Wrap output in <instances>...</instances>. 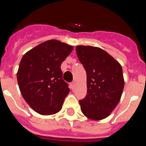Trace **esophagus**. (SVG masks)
Masks as SVG:
<instances>
[{
	"instance_id": "1",
	"label": "esophagus",
	"mask_w": 146,
	"mask_h": 146,
	"mask_svg": "<svg viewBox=\"0 0 146 146\" xmlns=\"http://www.w3.org/2000/svg\"><path fill=\"white\" fill-rule=\"evenodd\" d=\"M70 87H71L72 90H73V88H74V87H75L74 82H71V83H70Z\"/></svg>"
}]
</instances>
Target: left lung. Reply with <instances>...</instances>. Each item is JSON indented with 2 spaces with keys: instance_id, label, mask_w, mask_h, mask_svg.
Returning a JSON list of instances; mask_svg holds the SVG:
<instances>
[{
  "instance_id": "left-lung-1",
  "label": "left lung",
  "mask_w": 146,
  "mask_h": 146,
  "mask_svg": "<svg viewBox=\"0 0 146 146\" xmlns=\"http://www.w3.org/2000/svg\"><path fill=\"white\" fill-rule=\"evenodd\" d=\"M76 49L87 73V95L79 101L82 114L92 120L107 118L121 98L124 87L121 66L99 47L79 45Z\"/></svg>"
}]
</instances>
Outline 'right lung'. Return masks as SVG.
Masks as SVG:
<instances>
[{
    "mask_svg": "<svg viewBox=\"0 0 146 146\" xmlns=\"http://www.w3.org/2000/svg\"><path fill=\"white\" fill-rule=\"evenodd\" d=\"M73 49V46L51 39L34 47L22 58L17 73L19 88L36 112L51 115L62 108L70 89L63 80L61 65Z\"/></svg>",
    "mask_w": 146,
    "mask_h": 146,
    "instance_id": "right-lung-1",
    "label": "right lung"
}]
</instances>
